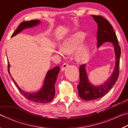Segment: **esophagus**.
<instances>
[{"instance_id":"34e87169","label":"esophagus","mask_w":128,"mask_h":128,"mask_svg":"<svg viewBox=\"0 0 128 128\" xmlns=\"http://www.w3.org/2000/svg\"><path fill=\"white\" fill-rule=\"evenodd\" d=\"M68 64L67 63H64L63 65H62V70L64 71L65 69H66V68H68Z\"/></svg>"}]
</instances>
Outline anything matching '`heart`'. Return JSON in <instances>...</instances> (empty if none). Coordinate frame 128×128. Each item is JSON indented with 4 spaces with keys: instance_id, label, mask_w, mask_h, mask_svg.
Masks as SVG:
<instances>
[{
    "instance_id": "obj_1",
    "label": "heart",
    "mask_w": 128,
    "mask_h": 128,
    "mask_svg": "<svg viewBox=\"0 0 128 128\" xmlns=\"http://www.w3.org/2000/svg\"><path fill=\"white\" fill-rule=\"evenodd\" d=\"M85 38V34L84 32H76L65 39L62 43V48L58 49V53L62 55L64 52L71 54L76 52L74 54L76 61L81 64L86 63L90 58V47L87 43L81 45Z\"/></svg>"
}]
</instances>
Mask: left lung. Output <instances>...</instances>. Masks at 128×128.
Segmentation results:
<instances>
[{
	"instance_id": "8db88e82",
	"label": "left lung",
	"mask_w": 128,
	"mask_h": 128,
	"mask_svg": "<svg viewBox=\"0 0 128 128\" xmlns=\"http://www.w3.org/2000/svg\"><path fill=\"white\" fill-rule=\"evenodd\" d=\"M98 25L97 31V48H99L103 43H112L114 55L115 64L113 72L104 83L94 85L91 82L88 76L86 65L80 66V83L77 86L80 98L85 100H92L100 98L107 94L115 84L119 74V65L121 55V48L118 45V38L113 27L106 19L100 16H92Z\"/></svg>"
}]
</instances>
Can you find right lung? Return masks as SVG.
<instances>
[{
	"label": "right lung",
	"mask_w": 128,
	"mask_h": 128,
	"mask_svg": "<svg viewBox=\"0 0 128 128\" xmlns=\"http://www.w3.org/2000/svg\"><path fill=\"white\" fill-rule=\"evenodd\" d=\"M40 21L38 20L24 21V22L20 24V25L17 28V29L15 30V32L12 35L11 37H14V36L19 34L21 32L23 31L24 29L37 26L38 25L40 24ZM10 66L8 60V73L10 74V77H12L13 81H14V84H16L19 91L26 98L28 99V100L33 101L34 102L39 103H50L53 100L55 94V82L56 80H57L58 76L60 72V67L59 66H56L54 67V68L50 69V70L47 71L46 76H45L44 78V81H43L42 86L37 92H25V91L21 89L19 87L16 81L12 78L11 74H10Z\"/></svg>",
	"instance_id": "1"
}]
</instances>
